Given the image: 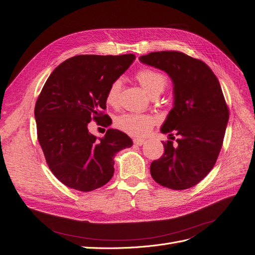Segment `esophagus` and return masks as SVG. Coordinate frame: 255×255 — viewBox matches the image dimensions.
Masks as SVG:
<instances>
[{
  "label": "esophagus",
  "mask_w": 255,
  "mask_h": 255,
  "mask_svg": "<svg viewBox=\"0 0 255 255\" xmlns=\"http://www.w3.org/2000/svg\"><path fill=\"white\" fill-rule=\"evenodd\" d=\"M133 141H134V143H135L136 145H139V146L144 143V140H143V139H134Z\"/></svg>",
  "instance_id": "esophagus-1"
}]
</instances>
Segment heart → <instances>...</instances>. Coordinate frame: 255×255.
Listing matches in <instances>:
<instances>
[{
  "label": "heart",
  "mask_w": 255,
  "mask_h": 255,
  "mask_svg": "<svg viewBox=\"0 0 255 255\" xmlns=\"http://www.w3.org/2000/svg\"><path fill=\"white\" fill-rule=\"evenodd\" d=\"M137 82L151 97L158 96L167 85L166 75L153 69L144 68L138 71L135 75ZM121 87L120 81H114L106 91L105 101L111 106L118 103L119 91ZM155 125V118L151 115L126 113L118 116L115 119V126L123 133L133 137H144Z\"/></svg>",
  "instance_id": "1"
}]
</instances>
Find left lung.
<instances>
[{
  "label": "left lung",
  "mask_w": 255,
  "mask_h": 255,
  "mask_svg": "<svg viewBox=\"0 0 255 255\" xmlns=\"http://www.w3.org/2000/svg\"><path fill=\"white\" fill-rule=\"evenodd\" d=\"M142 64L165 71L173 83V107L160 132L163 156L152 161L156 183L174 190L195 186L210 172L221 150L229 109L218 79L202 60L176 51L152 52L139 57Z\"/></svg>",
  "instance_id": "8db88e82"
}]
</instances>
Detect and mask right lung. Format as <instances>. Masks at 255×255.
<instances>
[{
	"label": "right lung",
	"instance_id": "obj_1",
	"mask_svg": "<svg viewBox=\"0 0 255 255\" xmlns=\"http://www.w3.org/2000/svg\"><path fill=\"white\" fill-rule=\"evenodd\" d=\"M135 58L78 55L54 69L45 82L35 105L37 136L51 171L66 186L80 191L103 186L114 175L116 154L132 146L119 129L97 138L88 123L106 119V91Z\"/></svg>",
	"mask_w": 255,
	"mask_h": 255
}]
</instances>
